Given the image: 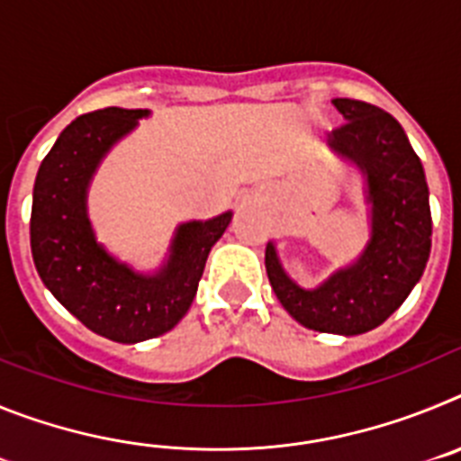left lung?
Listing matches in <instances>:
<instances>
[{
  "label": "left lung",
  "instance_id": "1",
  "mask_svg": "<svg viewBox=\"0 0 461 461\" xmlns=\"http://www.w3.org/2000/svg\"><path fill=\"white\" fill-rule=\"evenodd\" d=\"M346 124L330 133L328 148L365 180L369 233L351 266L316 288H303L267 242L266 270L281 307L309 330L362 335L388 321L420 281L431 251L429 189L420 158L404 129L385 110L356 99H332Z\"/></svg>",
  "mask_w": 461,
  "mask_h": 461
}]
</instances>
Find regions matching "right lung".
I'll use <instances>...</instances> for the list:
<instances>
[{"mask_svg":"<svg viewBox=\"0 0 461 461\" xmlns=\"http://www.w3.org/2000/svg\"><path fill=\"white\" fill-rule=\"evenodd\" d=\"M148 115L104 108L73 120L41 161L32 195L30 240L41 281L85 328L120 344L164 335L185 319L210 249L233 219L223 212L180 223L154 272L133 270L96 240L87 212L94 173Z\"/></svg>","mask_w":461,"mask_h":461,"instance_id":"obj_1","label":"right lung"}]
</instances>
